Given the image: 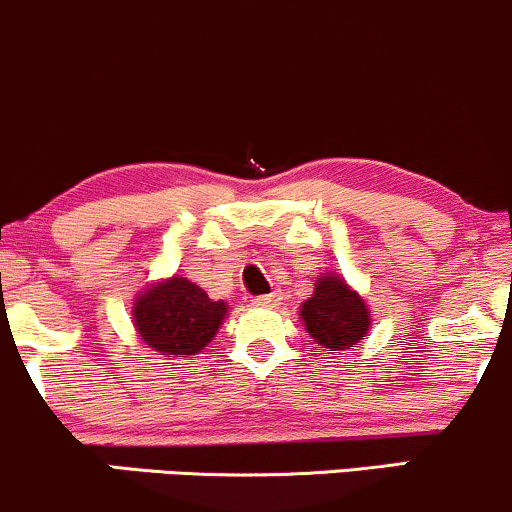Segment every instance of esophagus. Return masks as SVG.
Instances as JSON below:
<instances>
[{
    "label": "esophagus",
    "instance_id": "obj_1",
    "mask_svg": "<svg viewBox=\"0 0 512 512\" xmlns=\"http://www.w3.org/2000/svg\"><path fill=\"white\" fill-rule=\"evenodd\" d=\"M281 291H272V293H264V296L255 298V305H262V308H274V305L281 303Z\"/></svg>",
    "mask_w": 512,
    "mask_h": 512
}]
</instances>
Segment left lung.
<instances>
[{"instance_id": "1", "label": "left lung", "mask_w": 512, "mask_h": 512, "mask_svg": "<svg viewBox=\"0 0 512 512\" xmlns=\"http://www.w3.org/2000/svg\"><path fill=\"white\" fill-rule=\"evenodd\" d=\"M301 317L310 337L332 354L356 344L370 325L366 303L344 284L342 276H322L313 298L303 303Z\"/></svg>"}]
</instances>
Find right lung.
<instances>
[{
    "mask_svg": "<svg viewBox=\"0 0 512 512\" xmlns=\"http://www.w3.org/2000/svg\"><path fill=\"white\" fill-rule=\"evenodd\" d=\"M226 310V303L211 301L197 284L173 276L137 298L134 327L163 356H192L211 342Z\"/></svg>",
    "mask_w": 512,
    "mask_h": 512,
    "instance_id": "add662e5",
    "label": "right lung"
}]
</instances>
